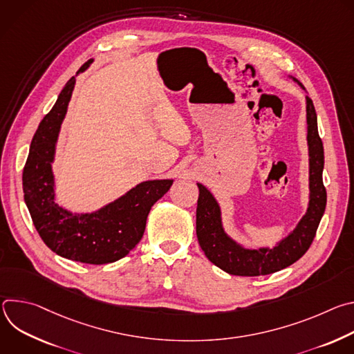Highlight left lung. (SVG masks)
I'll use <instances>...</instances> for the list:
<instances>
[{
	"mask_svg": "<svg viewBox=\"0 0 354 354\" xmlns=\"http://www.w3.org/2000/svg\"><path fill=\"white\" fill-rule=\"evenodd\" d=\"M302 89V84L295 80ZM307 100V142L310 156V201L307 213L295 228L273 248H245L235 242L223 227L221 209L212 192L197 183L196 234L207 259L221 270L235 276H263L297 262L311 246L326 207V189L322 182L324 145L318 134L317 112L311 97Z\"/></svg>",
	"mask_w": 354,
	"mask_h": 354,
	"instance_id": "8db88e82",
	"label": "left lung"
}]
</instances>
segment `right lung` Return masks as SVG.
<instances>
[{
	"label": "right lung",
	"instance_id": "add662e5",
	"mask_svg": "<svg viewBox=\"0 0 354 354\" xmlns=\"http://www.w3.org/2000/svg\"><path fill=\"white\" fill-rule=\"evenodd\" d=\"M92 62L82 64L77 75ZM74 85L75 77H71L33 136L22 175L24 198L40 238L59 257L105 265L124 258L140 242L151 207L169 190L174 179L141 182L91 213H71L59 206L52 164Z\"/></svg>",
	"mask_w": 354,
	"mask_h": 354
}]
</instances>
